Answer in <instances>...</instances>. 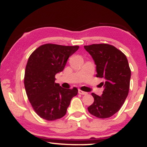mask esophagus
I'll use <instances>...</instances> for the list:
<instances>
[{
	"mask_svg": "<svg viewBox=\"0 0 147 147\" xmlns=\"http://www.w3.org/2000/svg\"><path fill=\"white\" fill-rule=\"evenodd\" d=\"M78 92L79 94H80V95H87V92H84V91H82L81 90H78Z\"/></svg>",
	"mask_w": 147,
	"mask_h": 147,
	"instance_id": "34e87169",
	"label": "esophagus"
}]
</instances>
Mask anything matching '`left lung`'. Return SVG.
I'll list each match as a JSON object with an SVG mask.
<instances>
[{
  "label": "left lung",
  "instance_id": "8db88e82",
  "mask_svg": "<svg viewBox=\"0 0 147 147\" xmlns=\"http://www.w3.org/2000/svg\"><path fill=\"white\" fill-rule=\"evenodd\" d=\"M84 48L93 59L96 77L104 78L101 96L92 93L94 102L88 107L89 113L99 118H108L119 111L129 94L131 70L124 53L111 45L92 44Z\"/></svg>",
  "mask_w": 147,
  "mask_h": 147
}]
</instances>
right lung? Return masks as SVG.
<instances>
[{
    "label": "right lung",
    "mask_w": 147,
    "mask_h": 147,
    "mask_svg": "<svg viewBox=\"0 0 147 147\" xmlns=\"http://www.w3.org/2000/svg\"><path fill=\"white\" fill-rule=\"evenodd\" d=\"M79 48L48 43L36 49L28 59L25 91L34 110L45 120L63 117L72 98L78 93L77 88H63L55 81V75L63 71L69 57Z\"/></svg>",
    "instance_id": "add662e5"
}]
</instances>
